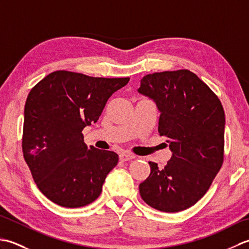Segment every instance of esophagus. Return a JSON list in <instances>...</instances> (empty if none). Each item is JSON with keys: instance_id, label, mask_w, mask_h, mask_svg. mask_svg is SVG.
I'll return each mask as SVG.
<instances>
[{"instance_id": "1", "label": "esophagus", "mask_w": 249, "mask_h": 249, "mask_svg": "<svg viewBox=\"0 0 249 249\" xmlns=\"http://www.w3.org/2000/svg\"><path fill=\"white\" fill-rule=\"evenodd\" d=\"M134 158H135V155L130 154V153H122V154H120V160L122 161H127L130 160H134Z\"/></svg>"}]
</instances>
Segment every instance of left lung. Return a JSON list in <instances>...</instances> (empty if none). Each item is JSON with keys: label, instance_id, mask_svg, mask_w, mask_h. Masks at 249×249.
<instances>
[{"label": "left lung", "instance_id": "left-lung-1", "mask_svg": "<svg viewBox=\"0 0 249 249\" xmlns=\"http://www.w3.org/2000/svg\"><path fill=\"white\" fill-rule=\"evenodd\" d=\"M138 92L156 103L158 133L167 137L172 152L165 168L149 161L150 176L139 185L141 198L161 212L186 210L203 197L223 166V105L188 70L146 75Z\"/></svg>", "mask_w": 249, "mask_h": 249}]
</instances>
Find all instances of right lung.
Here are the masks:
<instances>
[{"label": "right lung", "mask_w": 249, "mask_h": 249, "mask_svg": "<svg viewBox=\"0 0 249 249\" xmlns=\"http://www.w3.org/2000/svg\"><path fill=\"white\" fill-rule=\"evenodd\" d=\"M128 81L56 71L31 89L24 107L23 157L37 187L52 202L81 208L99 197L119 156L88 147L82 130L97 122L108 99Z\"/></svg>", "instance_id": "1"}]
</instances>
